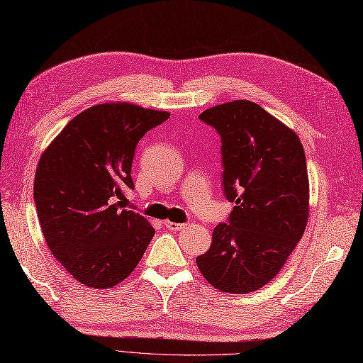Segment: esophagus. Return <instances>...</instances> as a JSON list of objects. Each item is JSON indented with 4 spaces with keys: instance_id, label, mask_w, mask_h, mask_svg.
I'll use <instances>...</instances> for the list:
<instances>
[{
    "instance_id": "obj_1",
    "label": "esophagus",
    "mask_w": 363,
    "mask_h": 363,
    "mask_svg": "<svg viewBox=\"0 0 363 363\" xmlns=\"http://www.w3.org/2000/svg\"><path fill=\"white\" fill-rule=\"evenodd\" d=\"M164 227H167L168 230H171V232H180V230L188 227V224H179V223H171V221H167L164 223Z\"/></svg>"
}]
</instances>
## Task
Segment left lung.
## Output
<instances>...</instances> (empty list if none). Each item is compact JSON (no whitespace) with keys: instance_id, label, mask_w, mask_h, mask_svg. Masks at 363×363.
<instances>
[{"instance_id":"obj_1","label":"left lung","mask_w":363,"mask_h":363,"mask_svg":"<svg viewBox=\"0 0 363 363\" xmlns=\"http://www.w3.org/2000/svg\"><path fill=\"white\" fill-rule=\"evenodd\" d=\"M199 118L221 136L223 188L235 207L196 265L219 291L252 292L277 276L304 233V150L292 130L252 101L215 106Z\"/></svg>"}]
</instances>
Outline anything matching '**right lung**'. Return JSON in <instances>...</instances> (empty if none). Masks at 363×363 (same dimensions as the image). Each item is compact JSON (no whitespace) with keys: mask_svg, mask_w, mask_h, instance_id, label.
<instances>
[{"mask_svg":"<svg viewBox=\"0 0 363 363\" xmlns=\"http://www.w3.org/2000/svg\"><path fill=\"white\" fill-rule=\"evenodd\" d=\"M168 118L128 103L98 104L71 119L42 155L33 196L43 238L82 284L123 281L155 236L144 216L118 200L135 189L138 142Z\"/></svg>","mask_w":363,"mask_h":363,"instance_id":"add662e5","label":"right lung"}]
</instances>
